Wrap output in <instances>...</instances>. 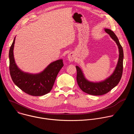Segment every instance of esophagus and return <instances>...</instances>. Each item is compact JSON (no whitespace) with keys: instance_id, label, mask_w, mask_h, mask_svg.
<instances>
[{"instance_id":"esophagus-1","label":"esophagus","mask_w":134,"mask_h":134,"mask_svg":"<svg viewBox=\"0 0 134 134\" xmlns=\"http://www.w3.org/2000/svg\"><path fill=\"white\" fill-rule=\"evenodd\" d=\"M68 60L71 62H73L74 60V53H70L68 55Z\"/></svg>"}]
</instances>
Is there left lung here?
Instances as JSON below:
<instances>
[{"label": "left lung", "mask_w": 134, "mask_h": 134, "mask_svg": "<svg viewBox=\"0 0 134 134\" xmlns=\"http://www.w3.org/2000/svg\"><path fill=\"white\" fill-rule=\"evenodd\" d=\"M105 31L109 34L112 39L116 42L119 48V60L115 70L112 75L104 81L99 83L90 82L85 79L80 67L77 66H76V70H77L76 80H77L79 87L83 92L93 95H101L110 91L113 88L118 85L122 75L124 59L122 47L120 44L117 36L113 31L108 29H105Z\"/></svg>", "instance_id": "left-lung-1"}]
</instances>
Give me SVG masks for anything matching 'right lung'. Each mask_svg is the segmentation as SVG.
I'll return each mask as SVG.
<instances>
[{
	"label": "right lung",
	"instance_id": "add662e5",
	"mask_svg": "<svg viewBox=\"0 0 134 134\" xmlns=\"http://www.w3.org/2000/svg\"><path fill=\"white\" fill-rule=\"evenodd\" d=\"M15 37L9 52V71L14 84L24 92L32 96H41L52 89L57 76L64 66L62 59L51 63L42 72L33 75L25 73L17 67L13 54Z\"/></svg>",
	"mask_w": 134,
	"mask_h": 134
}]
</instances>
